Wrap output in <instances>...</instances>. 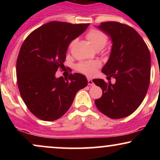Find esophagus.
Segmentation results:
<instances>
[{
    "label": "esophagus",
    "mask_w": 160,
    "mask_h": 160,
    "mask_svg": "<svg viewBox=\"0 0 160 160\" xmlns=\"http://www.w3.org/2000/svg\"><path fill=\"white\" fill-rule=\"evenodd\" d=\"M88 84H89V86H94V82H93L92 79L88 78Z\"/></svg>",
    "instance_id": "esophagus-1"
}]
</instances>
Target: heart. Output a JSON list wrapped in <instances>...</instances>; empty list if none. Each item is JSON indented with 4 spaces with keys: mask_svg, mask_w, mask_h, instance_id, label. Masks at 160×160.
<instances>
[{
    "mask_svg": "<svg viewBox=\"0 0 160 160\" xmlns=\"http://www.w3.org/2000/svg\"><path fill=\"white\" fill-rule=\"evenodd\" d=\"M86 37L87 40L90 42L91 44L92 45V47L96 49L104 48L108 39L107 34L101 30H98V29H92L86 34ZM75 42H76V40L71 41L69 46L70 48H71L74 46ZM100 65V62L98 61L81 62L77 65V70L80 72L91 76V75L95 74V71Z\"/></svg>",
    "mask_w": 160,
    "mask_h": 160,
    "instance_id": "obj_1",
    "label": "heart"
}]
</instances>
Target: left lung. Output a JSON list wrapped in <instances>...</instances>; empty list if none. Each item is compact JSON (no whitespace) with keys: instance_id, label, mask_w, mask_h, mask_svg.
Wrapping results in <instances>:
<instances>
[{"instance_id":"left-lung-1","label":"left lung","mask_w":160,"mask_h":160,"mask_svg":"<svg viewBox=\"0 0 160 160\" xmlns=\"http://www.w3.org/2000/svg\"><path fill=\"white\" fill-rule=\"evenodd\" d=\"M111 38L109 59L102 71L108 80L93 82L102 89L95 103L99 111L111 119L128 117L144 100L150 80V54L144 40L133 28L117 22H102L98 27Z\"/></svg>"}]
</instances>
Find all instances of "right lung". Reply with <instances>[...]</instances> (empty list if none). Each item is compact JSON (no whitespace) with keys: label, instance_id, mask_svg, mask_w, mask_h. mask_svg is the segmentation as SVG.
Returning <instances> with one entry per match:
<instances>
[{"label":"right lung","instance_id":"1","mask_svg":"<svg viewBox=\"0 0 160 160\" xmlns=\"http://www.w3.org/2000/svg\"><path fill=\"white\" fill-rule=\"evenodd\" d=\"M89 25L50 22L33 31L24 40L16 61L18 87L27 108L40 120L53 121L62 117L77 92L87 86L81 74L56 78V72L65 68L70 43Z\"/></svg>","mask_w":160,"mask_h":160}]
</instances>
